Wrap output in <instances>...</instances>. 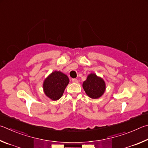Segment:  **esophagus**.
<instances>
[{"label":"esophagus","instance_id":"1","mask_svg":"<svg viewBox=\"0 0 148 148\" xmlns=\"http://www.w3.org/2000/svg\"><path fill=\"white\" fill-rule=\"evenodd\" d=\"M72 82H73V83H78V82H79L78 80L76 79H72Z\"/></svg>","mask_w":148,"mask_h":148}]
</instances>
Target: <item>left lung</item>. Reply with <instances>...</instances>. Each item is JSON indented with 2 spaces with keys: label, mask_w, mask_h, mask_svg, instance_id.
Returning <instances> with one entry per match:
<instances>
[{
  "label": "left lung",
  "mask_w": 148,
  "mask_h": 148,
  "mask_svg": "<svg viewBox=\"0 0 148 148\" xmlns=\"http://www.w3.org/2000/svg\"><path fill=\"white\" fill-rule=\"evenodd\" d=\"M82 87L88 96L94 99L101 97L106 90L105 81L94 73L88 75L86 81L83 82Z\"/></svg>",
  "instance_id": "obj_1"
}]
</instances>
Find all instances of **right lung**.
<instances>
[{"instance_id":"right-lung-1","label":"right lung","mask_w":148,"mask_h":148,"mask_svg":"<svg viewBox=\"0 0 148 148\" xmlns=\"http://www.w3.org/2000/svg\"><path fill=\"white\" fill-rule=\"evenodd\" d=\"M69 82V79L66 74L59 71H54L44 80L43 83L44 94L51 100H58L63 95Z\"/></svg>"}]
</instances>
